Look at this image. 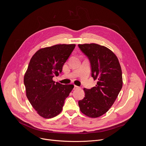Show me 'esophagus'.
I'll return each instance as SVG.
<instances>
[{"mask_svg": "<svg viewBox=\"0 0 146 146\" xmlns=\"http://www.w3.org/2000/svg\"><path fill=\"white\" fill-rule=\"evenodd\" d=\"M79 87L78 86H76V85H74V90H77V89H78Z\"/></svg>", "mask_w": 146, "mask_h": 146, "instance_id": "1", "label": "esophagus"}]
</instances>
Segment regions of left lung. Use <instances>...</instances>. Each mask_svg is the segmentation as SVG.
I'll return each instance as SVG.
<instances>
[{"mask_svg":"<svg viewBox=\"0 0 146 146\" xmlns=\"http://www.w3.org/2000/svg\"><path fill=\"white\" fill-rule=\"evenodd\" d=\"M78 46L89 58L91 76L98 80L91 89L84 88L85 98L78 105L85 115L98 117L108 111L122 89L121 67L116 55L107 47L94 43Z\"/></svg>","mask_w":146,"mask_h":146,"instance_id":"left-lung-1","label":"left lung"}]
</instances>
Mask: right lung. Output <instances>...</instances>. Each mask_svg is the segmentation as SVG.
Masks as SVG:
<instances>
[{
    "instance_id": "obj_1",
    "label": "right lung",
    "mask_w": 146,
    "mask_h": 146,
    "mask_svg": "<svg viewBox=\"0 0 146 146\" xmlns=\"http://www.w3.org/2000/svg\"><path fill=\"white\" fill-rule=\"evenodd\" d=\"M76 44H56L40 48L33 55L24 78L26 96L39 116L49 119L63 110L74 86L55 83Z\"/></svg>"
}]
</instances>
